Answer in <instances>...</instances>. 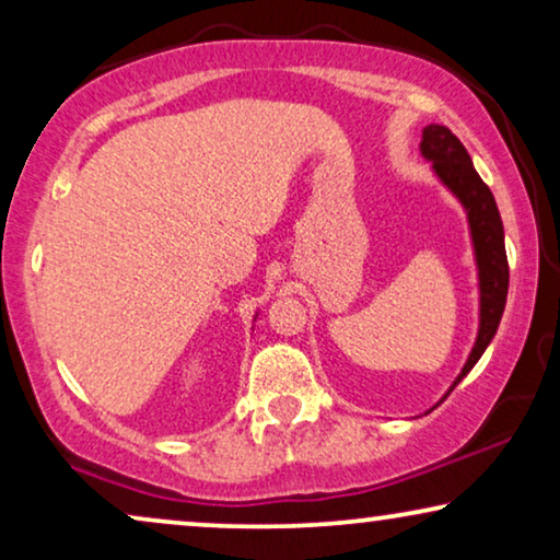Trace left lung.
I'll list each match as a JSON object with an SVG mask.
<instances>
[{
	"mask_svg": "<svg viewBox=\"0 0 560 560\" xmlns=\"http://www.w3.org/2000/svg\"><path fill=\"white\" fill-rule=\"evenodd\" d=\"M420 150L428 160H433V171L446 186L458 196L464 203L466 217H469L471 240H474V255H477L479 267V293H481V313H479V336L474 343L469 362L464 364L462 374H458L454 387L462 382L471 366L479 362L485 354L489 341L494 339L497 326L504 313V303H508V285H510V265L508 252H504V229L500 219V209H497L492 190L479 173L474 171V163L469 152L462 144V140L443 125H428L423 129V142ZM451 387V389H454ZM448 389V395H451Z\"/></svg>",
	"mask_w": 560,
	"mask_h": 560,
	"instance_id": "8db88e82",
	"label": "left lung"
}]
</instances>
